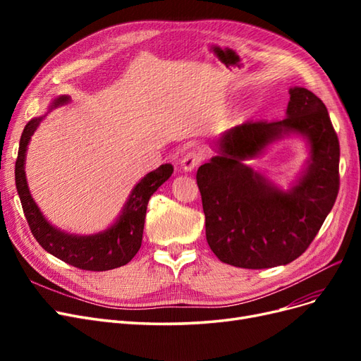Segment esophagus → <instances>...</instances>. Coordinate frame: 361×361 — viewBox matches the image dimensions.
Returning <instances> with one entry per match:
<instances>
[{
	"instance_id": "1",
	"label": "esophagus",
	"mask_w": 361,
	"mask_h": 361,
	"mask_svg": "<svg viewBox=\"0 0 361 361\" xmlns=\"http://www.w3.org/2000/svg\"><path fill=\"white\" fill-rule=\"evenodd\" d=\"M202 159H203L202 154H199V152H195V150H191V152H188V154H185L182 157L180 166H182L183 171H191V170H194L195 167L199 166V164L202 162Z\"/></svg>"
}]
</instances>
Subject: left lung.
<instances>
[{"instance_id":"left-lung-1","label":"left lung","mask_w":361,"mask_h":361,"mask_svg":"<svg viewBox=\"0 0 361 361\" xmlns=\"http://www.w3.org/2000/svg\"><path fill=\"white\" fill-rule=\"evenodd\" d=\"M286 117L245 122L216 140L218 154L197 170L206 241L224 264L262 269L300 257L318 235L338 192L341 147L326 106L304 87L289 90ZM289 133L308 138L311 159L288 192L243 161Z\"/></svg>"}]
</instances>
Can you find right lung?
<instances>
[{
	"instance_id": "1",
	"label": "right lung",
	"mask_w": 361,
	"mask_h": 361,
	"mask_svg": "<svg viewBox=\"0 0 361 361\" xmlns=\"http://www.w3.org/2000/svg\"><path fill=\"white\" fill-rule=\"evenodd\" d=\"M68 101V96L57 97L51 104L49 111L64 105ZM43 117L31 118L25 125L24 133L20 135L15 166L16 190L32 236L48 253L80 269L108 271L126 265L141 247L150 195L171 176L173 166L171 164H162L157 170L147 173L130 192L117 221L106 231L85 236L64 233L51 226L47 218L42 215L39 206L31 197L25 178L24 164L27 146Z\"/></svg>"
}]
</instances>
